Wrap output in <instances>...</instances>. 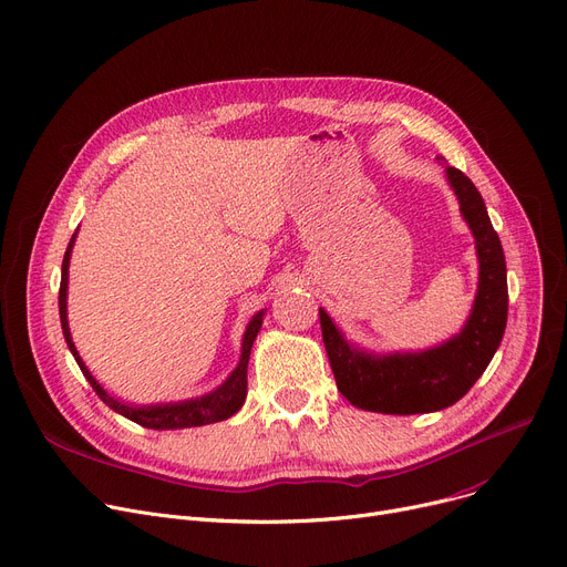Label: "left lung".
Segmentation results:
<instances>
[{"mask_svg": "<svg viewBox=\"0 0 567 567\" xmlns=\"http://www.w3.org/2000/svg\"><path fill=\"white\" fill-rule=\"evenodd\" d=\"M446 179L458 196L478 255V289L472 315L456 337L435 349L373 355L351 347L326 310L319 308L337 390L355 408L417 414L454 405L481 379L502 344L508 319V282L499 235L489 223L485 203L472 179L454 166H446Z\"/></svg>", "mask_w": 567, "mask_h": 567, "instance_id": "1", "label": "left lung"}]
</instances>
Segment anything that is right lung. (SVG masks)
Instances as JSON below:
<instances>
[{
  "label": "right lung",
  "instance_id": "right-lung-1",
  "mask_svg": "<svg viewBox=\"0 0 567 567\" xmlns=\"http://www.w3.org/2000/svg\"><path fill=\"white\" fill-rule=\"evenodd\" d=\"M74 237L72 235L68 250L63 255V264H61V287H59V315H61V328H63V337H65V344L70 349V353L78 360L82 373L86 375V381L91 383V388L95 390V394L111 408L116 410L123 417L136 422L138 426L145 429H155V431H166V429H192V426H205V424H214V422H223L233 417V414L244 405L246 401V373H248V358H250V349L255 337L261 328V317L264 310L257 312L246 332H244V344H241V360L237 364V369L228 375V381H225L220 388H216L214 392L200 396V399H188V401H179V403H157V405H130L123 403L118 399L109 396L100 383L93 379L91 371L86 369V364L82 362L78 349L72 344V337H70V328H68V306H65V298H68V267H70V252L74 246Z\"/></svg>",
  "mask_w": 567,
  "mask_h": 567
}]
</instances>
